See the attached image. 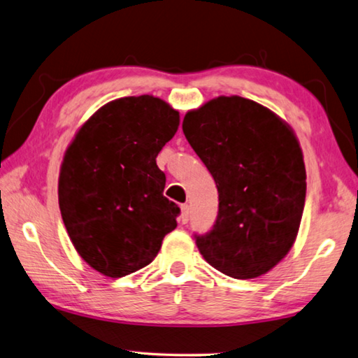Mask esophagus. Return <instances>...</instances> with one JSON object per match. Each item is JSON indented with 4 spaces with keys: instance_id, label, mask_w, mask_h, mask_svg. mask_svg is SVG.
Returning <instances> with one entry per match:
<instances>
[{
    "instance_id": "esophagus-1",
    "label": "esophagus",
    "mask_w": 358,
    "mask_h": 358,
    "mask_svg": "<svg viewBox=\"0 0 358 358\" xmlns=\"http://www.w3.org/2000/svg\"><path fill=\"white\" fill-rule=\"evenodd\" d=\"M189 217H191V208H189V205H181V216H180L181 222L187 224V220H189Z\"/></svg>"
}]
</instances>
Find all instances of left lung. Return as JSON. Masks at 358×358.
Returning a JSON list of instances; mask_svg holds the SVG:
<instances>
[{
  "label": "left lung",
  "instance_id": "left-lung-1",
  "mask_svg": "<svg viewBox=\"0 0 358 358\" xmlns=\"http://www.w3.org/2000/svg\"><path fill=\"white\" fill-rule=\"evenodd\" d=\"M183 133L219 192L216 224L196 241L201 257L233 278L269 272L301 227L307 173L297 136L269 108L239 95L187 111Z\"/></svg>",
  "mask_w": 358,
  "mask_h": 358
}]
</instances>
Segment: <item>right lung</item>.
I'll return each instance as SVG.
<instances>
[{
    "instance_id": "1",
    "label": "right lung",
    "mask_w": 358,
    "mask_h": 358,
    "mask_svg": "<svg viewBox=\"0 0 358 358\" xmlns=\"http://www.w3.org/2000/svg\"><path fill=\"white\" fill-rule=\"evenodd\" d=\"M180 113L153 95L103 105L64 153L57 196L75 250L100 274L119 278L150 264L177 227L180 208L162 196L157 157Z\"/></svg>"
}]
</instances>
